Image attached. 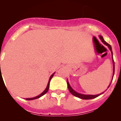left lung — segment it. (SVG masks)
Masks as SVG:
<instances>
[{
    "mask_svg": "<svg viewBox=\"0 0 121 121\" xmlns=\"http://www.w3.org/2000/svg\"><path fill=\"white\" fill-rule=\"evenodd\" d=\"M99 39H100V40L102 41V43L104 44H105V45H107L108 47V48L110 49V50L112 52V47H111L110 45L108 44V43H107L105 41L104 39H103V37L101 36H99ZM112 57H113V54H112ZM113 75L114 76V73H115V62H114V60H113ZM112 80H113V78H112ZM111 84V83H110ZM110 84L109 85V86H108V88L109 86H110ZM67 85H68V88L70 91V92L72 94L73 96L76 97H78V98H80V99H94V98H96V97L99 96V95H100L101 94H102L103 93H101L100 94H99V95H84V94H81V93H79L76 92V91L74 90L72 88V87L71 86V85H70L69 84V82H68V79H67Z\"/></svg>",
    "mask_w": 121,
    "mask_h": 121,
    "instance_id": "obj_1",
    "label": "left lung"
}]
</instances>
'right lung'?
I'll return each instance as SVG.
<instances>
[{
	"mask_svg": "<svg viewBox=\"0 0 121 121\" xmlns=\"http://www.w3.org/2000/svg\"><path fill=\"white\" fill-rule=\"evenodd\" d=\"M54 73H53L52 75L50 76V79H49V81H48V84H47V87H46L45 90L44 91H43V92L41 94H40L39 95H38V96H37L36 97H34V98H26V100H34V99H38V98H40L41 96H43V95H45V94L48 91V89H49V86H50V81H51V78H53V74H54Z\"/></svg>",
	"mask_w": 121,
	"mask_h": 121,
	"instance_id": "obj_1",
	"label": "right lung"
}]
</instances>
